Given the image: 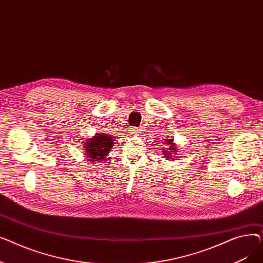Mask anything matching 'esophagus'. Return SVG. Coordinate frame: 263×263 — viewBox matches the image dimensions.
Returning a JSON list of instances; mask_svg holds the SVG:
<instances>
[{"label":"esophagus","instance_id":"obj_1","mask_svg":"<svg viewBox=\"0 0 263 263\" xmlns=\"http://www.w3.org/2000/svg\"><path fill=\"white\" fill-rule=\"evenodd\" d=\"M131 133L134 134V135L141 134V129H139V128H132V129H131Z\"/></svg>","mask_w":263,"mask_h":263}]
</instances>
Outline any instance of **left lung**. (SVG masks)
I'll list each match as a JSON object with an SVG mask.
<instances>
[{
  "mask_svg": "<svg viewBox=\"0 0 263 263\" xmlns=\"http://www.w3.org/2000/svg\"><path fill=\"white\" fill-rule=\"evenodd\" d=\"M165 142H166V144L170 145L168 148L162 149V150H163L162 153H163L165 159H167V160H176L175 158H177L178 155H179L178 147L176 146V144H175L171 139H167Z\"/></svg>",
  "mask_w": 263,
  "mask_h": 263,
  "instance_id": "obj_1",
  "label": "left lung"
}]
</instances>
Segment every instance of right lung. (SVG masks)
Masks as SVG:
<instances>
[{"label":"right lung","instance_id":"1","mask_svg":"<svg viewBox=\"0 0 263 263\" xmlns=\"http://www.w3.org/2000/svg\"><path fill=\"white\" fill-rule=\"evenodd\" d=\"M114 135H108L105 133H96L95 136L84 140L83 148H84L86 157L91 162L105 161L110 149L115 144Z\"/></svg>","mask_w":263,"mask_h":263}]
</instances>
